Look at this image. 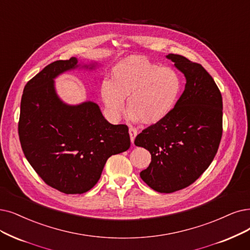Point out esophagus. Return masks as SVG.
I'll use <instances>...</instances> for the list:
<instances>
[{"mask_svg": "<svg viewBox=\"0 0 250 250\" xmlns=\"http://www.w3.org/2000/svg\"><path fill=\"white\" fill-rule=\"evenodd\" d=\"M129 135H130V141H131V143L133 144V143H134V139H135V136L137 135L136 129L133 128V127L129 128Z\"/></svg>", "mask_w": 250, "mask_h": 250, "instance_id": "esophagus-1", "label": "esophagus"}]
</instances>
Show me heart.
I'll list each match as a JSON object with an SVG mask.
<instances>
[{
  "label": "heart",
  "mask_w": 250,
  "mask_h": 250,
  "mask_svg": "<svg viewBox=\"0 0 250 250\" xmlns=\"http://www.w3.org/2000/svg\"><path fill=\"white\" fill-rule=\"evenodd\" d=\"M181 90L182 80L173 68L130 56L114 67L111 82L103 83L101 94L112 118L122 114L128 98L131 119L153 125L171 113Z\"/></svg>",
  "instance_id": "1"
}]
</instances>
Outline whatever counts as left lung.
<instances>
[{
  "instance_id": "1",
  "label": "left lung",
  "mask_w": 250,
  "mask_h": 250,
  "mask_svg": "<svg viewBox=\"0 0 250 250\" xmlns=\"http://www.w3.org/2000/svg\"><path fill=\"white\" fill-rule=\"evenodd\" d=\"M187 80L171 113L144 129L134 144L152 155L143 181L159 193L192 185L211 164L223 135V97L212 77L185 56L168 54Z\"/></svg>"
}]
</instances>
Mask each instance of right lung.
<instances>
[{
	"label": "right lung",
	"mask_w": 250,
	"mask_h": 250,
	"mask_svg": "<svg viewBox=\"0 0 250 250\" xmlns=\"http://www.w3.org/2000/svg\"><path fill=\"white\" fill-rule=\"evenodd\" d=\"M77 63L76 57L54 62L29 80L18 122L27 161L48 186L64 194L89 191L106 160L130 147L128 127L108 123L96 104L68 105L57 96L54 78Z\"/></svg>",
	"instance_id": "add662e5"
}]
</instances>
